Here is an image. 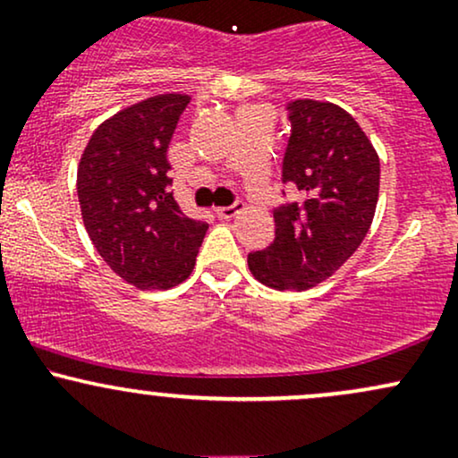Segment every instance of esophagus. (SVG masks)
Returning a JSON list of instances; mask_svg holds the SVG:
<instances>
[{"mask_svg":"<svg viewBox=\"0 0 458 458\" xmlns=\"http://www.w3.org/2000/svg\"><path fill=\"white\" fill-rule=\"evenodd\" d=\"M241 208H243L241 204H233V207H217V208H215V215H217V217H222V219H233L241 213Z\"/></svg>","mask_w":458,"mask_h":458,"instance_id":"esophagus-1","label":"esophagus"}]
</instances>
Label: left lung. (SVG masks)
<instances>
[{
	"label": "left lung",
	"instance_id": "left-lung-1",
	"mask_svg": "<svg viewBox=\"0 0 458 458\" xmlns=\"http://www.w3.org/2000/svg\"><path fill=\"white\" fill-rule=\"evenodd\" d=\"M282 178L299 202L273 211L276 239L247 256L251 276L276 291H308L334 276L375 219L381 163L357 120L340 105L297 98Z\"/></svg>",
	"mask_w": 458,
	"mask_h": 458
}]
</instances>
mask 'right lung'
<instances>
[{
	"instance_id": "right-lung-1",
	"label": "right lung",
	"mask_w": 458,
	"mask_h": 458,
	"mask_svg": "<svg viewBox=\"0 0 458 458\" xmlns=\"http://www.w3.org/2000/svg\"><path fill=\"white\" fill-rule=\"evenodd\" d=\"M189 94H155L94 129L77 167V196L92 245L140 291L191 276L208 224L187 217L170 191L167 146Z\"/></svg>"
}]
</instances>
